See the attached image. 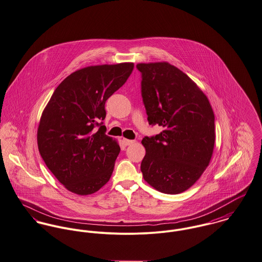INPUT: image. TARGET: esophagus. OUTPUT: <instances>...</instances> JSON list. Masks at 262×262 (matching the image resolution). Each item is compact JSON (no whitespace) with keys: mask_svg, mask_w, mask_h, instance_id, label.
Returning a JSON list of instances; mask_svg holds the SVG:
<instances>
[{"mask_svg":"<svg viewBox=\"0 0 262 262\" xmlns=\"http://www.w3.org/2000/svg\"><path fill=\"white\" fill-rule=\"evenodd\" d=\"M135 142L134 140H129V139H123V143H124V145H126V146H129V145H131V144H133V143Z\"/></svg>","mask_w":262,"mask_h":262,"instance_id":"esophagus-1","label":"esophagus"}]
</instances>
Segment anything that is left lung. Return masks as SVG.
Instances as JSON below:
<instances>
[{"instance_id":"8db88e82","label":"left lung","mask_w":262,"mask_h":262,"mask_svg":"<svg viewBox=\"0 0 262 262\" xmlns=\"http://www.w3.org/2000/svg\"><path fill=\"white\" fill-rule=\"evenodd\" d=\"M141 93L150 125L163 131L144 137V180L156 190L178 194L200 178L212 157L214 113L190 78L167 62L140 63Z\"/></svg>"}]
</instances>
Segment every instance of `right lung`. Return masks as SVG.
I'll return each instance as SVG.
<instances>
[{"mask_svg": "<svg viewBox=\"0 0 262 262\" xmlns=\"http://www.w3.org/2000/svg\"><path fill=\"white\" fill-rule=\"evenodd\" d=\"M133 68V63H120L77 70L56 88L42 113L39 152L59 182L75 194L95 193L113 173L120 147L105 134V103Z\"/></svg>", "mask_w": 262, "mask_h": 262, "instance_id": "add662e5", "label": "right lung"}]
</instances>
